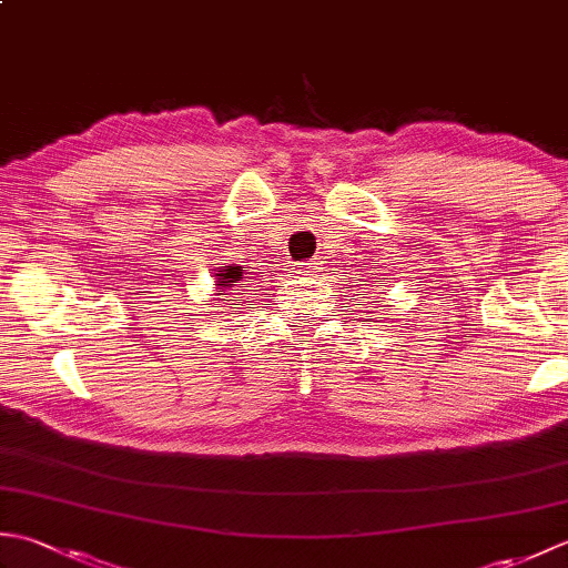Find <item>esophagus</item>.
<instances>
[{
	"label": "esophagus",
	"mask_w": 568,
	"mask_h": 568,
	"mask_svg": "<svg viewBox=\"0 0 568 568\" xmlns=\"http://www.w3.org/2000/svg\"><path fill=\"white\" fill-rule=\"evenodd\" d=\"M297 273H300V275H317V263H315V261L297 263Z\"/></svg>",
	"instance_id": "1"
}]
</instances>
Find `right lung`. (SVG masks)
<instances>
[{
	"label": "right lung",
	"mask_w": 568,
	"mask_h": 568,
	"mask_svg": "<svg viewBox=\"0 0 568 568\" xmlns=\"http://www.w3.org/2000/svg\"><path fill=\"white\" fill-rule=\"evenodd\" d=\"M241 281V265H222L220 273H216V285H220V295H226V291Z\"/></svg>",
	"instance_id": "1"
}]
</instances>
